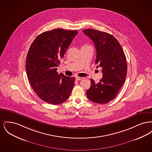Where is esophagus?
<instances>
[{
  "mask_svg": "<svg viewBox=\"0 0 152 152\" xmlns=\"http://www.w3.org/2000/svg\"><path fill=\"white\" fill-rule=\"evenodd\" d=\"M76 80H78V81H79V80H81L83 78L82 77H79V76H76Z\"/></svg>",
  "mask_w": 152,
  "mask_h": 152,
  "instance_id": "esophagus-1",
  "label": "esophagus"
}]
</instances>
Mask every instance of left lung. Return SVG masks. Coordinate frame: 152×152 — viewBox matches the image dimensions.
Listing matches in <instances>:
<instances>
[{"label":"left lung","instance_id":"1","mask_svg":"<svg viewBox=\"0 0 152 152\" xmlns=\"http://www.w3.org/2000/svg\"><path fill=\"white\" fill-rule=\"evenodd\" d=\"M83 32L94 43L96 64L102 68V78L99 83L91 79L87 97L95 103L107 104L115 99L126 79L127 63L124 52L118 40L108 33L93 29Z\"/></svg>","mask_w":152,"mask_h":152}]
</instances>
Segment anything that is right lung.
I'll return each instance as SVG.
<instances>
[{"label": "right lung", "mask_w": 152, "mask_h": 152, "mask_svg": "<svg viewBox=\"0 0 152 152\" xmlns=\"http://www.w3.org/2000/svg\"><path fill=\"white\" fill-rule=\"evenodd\" d=\"M77 33L61 28L44 32L29 47L26 62L28 79L39 97L48 104H61L71 94L75 77L58 74L57 67Z\"/></svg>", "instance_id": "add662e5"}]
</instances>
